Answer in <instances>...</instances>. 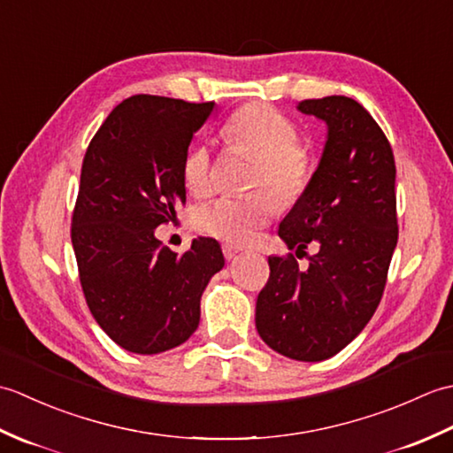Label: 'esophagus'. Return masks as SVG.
Returning a JSON list of instances; mask_svg holds the SVG:
<instances>
[{
	"label": "esophagus",
	"instance_id": "1",
	"mask_svg": "<svg viewBox=\"0 0 453 453\" xmlns=\"http://www.w3.org/2000/svg\"><path fill=\"white\" fill-rule=\"evenodd\" d=\"M221 251H224L226 261H234V258L242 255V251H239V249L234 247V245H224V247H221Z\"/></svg>",
	"mask_w": 453,
	"mask_h": 453
}]
</instances>
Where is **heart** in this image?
<instances>
[{"instance_id": "obj_1", "label": "heart", "mask_w": 453, "mask_h": 453, "mask_svg": "<svg viewBox=\"0 0 453 453\" xmlns=\"http://www.w3.org/2000/svg\"><path fill=\"white\" fill-rule=\"evenodd\" d=\"M234 146L257 156L251 185L271 187L276 196L292 202L303 195L311 182L315 161L300 146V132L290 119L263 103L245 104L234 112L221 128ZM182 179L190 192L206 195L214 182L211 153L204 143L192 146L182 163ZM278 202L271 190L258 188L243 196H219L195 211V224L202 234L227 245L243 247L273 219Z\"/></svg>"}]
</instances>
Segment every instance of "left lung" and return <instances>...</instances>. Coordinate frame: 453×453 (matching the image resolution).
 <instances>
[{
	"instance_id": "left-lung-1",
	"label": "left lung",
	"mask_w": 453,
	"mask_h": 453,
	"mask_svg": "<svg viewBox=\"0 0 453 453\" xmlns=\"http://www.w3.org/2000/svg\"><path fill=\"white\" fill-rule=\"evenodd\" d=\"M297 111L323 120L326 140L278 235L296 256L311 241L320 251L305 269L292 253L268 257L255 325L278 354L321 362L352 342L380 305L399 235L395 159L358 101L331 95L302 101Z\"/></svg>"
}]
</instances>
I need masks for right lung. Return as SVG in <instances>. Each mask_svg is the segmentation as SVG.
Masks as SVG:
<instances>
[{
	"label": "right lung",
	"instance_id": "1",
	"mask_svg": "<svg viewBox=\"0 0 453 453\" xmlns=\"http://www.w3.org/2000/svg\"><path fill=\"white\" fill-rule=\"evenodd\" d=\"M214 103L134 95L95 134L81 165L72 245L89 310L134 354L175 349L196 331L200 297L224 268L219 243L161 245L156 227L185 204L182 163Z\"/></svg>",
	"mask_w": 453,
	"mask_h": 453
}]
</instances>
